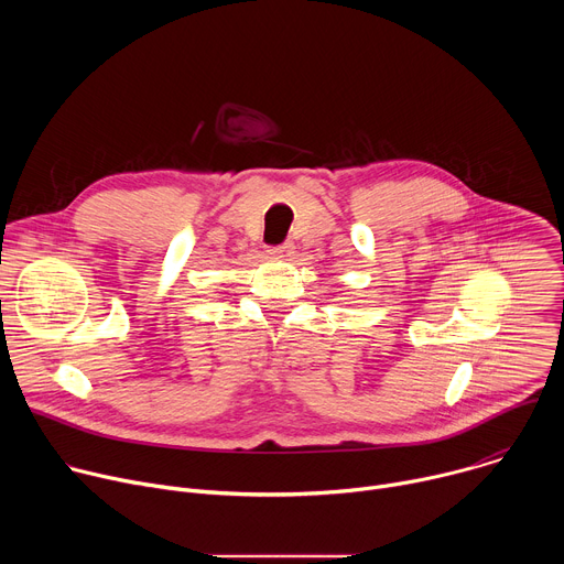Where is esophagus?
<instances>
[{
    "mask_svg": "<svg viewBox=\"0 0 564 564\" xmlns=\"http://www.w3.org/2000/svg\"><path fill=\"white\" fill-rule=\"evenodd\" d=\"M268 252H270L272 259H283V261H288V259L294 254V246H292V243H283V246L270 248Z\"/></svg>",
    "mask_w": 564,
    "mask_h": 564,
    "instance_id": "esophagus-1",
    "label": "esophagus"
}]
</instances>
